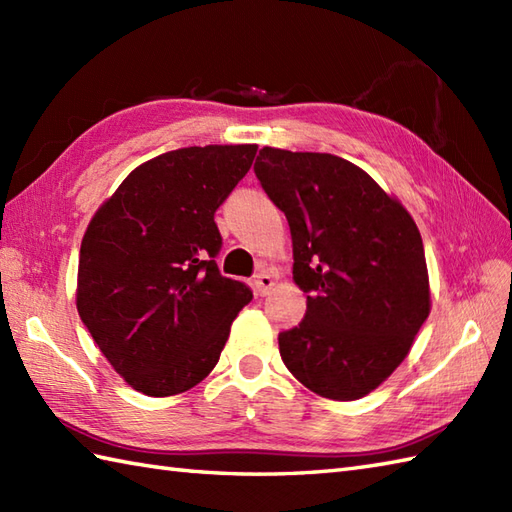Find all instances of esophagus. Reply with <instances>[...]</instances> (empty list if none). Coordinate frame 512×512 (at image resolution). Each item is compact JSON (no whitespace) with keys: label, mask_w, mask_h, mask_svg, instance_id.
Returning a JSON list of instances; mask_svg holds the SVG:
<instances>
[{"label":"esophagus","mask_w":512,"mask_h":512,"mask_svg":"<svg viewBox=\"0 0 512 512\" xmlns=\"http://www.w3.org/2000/svg\"><path fill=\"white\" fill-rule=\"evenodd\" d=\"M273 286H275V279H273V275H268V273H259L257 277H255V290L259 292V295H268L270 290H273Z\"/></svg>","instance_id":"1"}]
</instances>
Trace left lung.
Masks as SVG:
<instances>
[{
    "mask_svg": "<svg viewBox=\"0 0 512 512\" xmlns=\"http://www.w3.org/2000/svg\"><path fill=\"white\" fill-rule=\"evenodd\" d=\"M255 173L292 235L306 317L279 334L288 372L314 394L358 400L405 361L431 312L416 222L396 195L332 154L264 147Z\"/></svg>",
    "mask_w": 512,
    "mask_h": 512,
    "instance_id": "left-lung-1",
    "label": "left lung"
}]
</instances>
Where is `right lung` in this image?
Instances as JSON below:
<instances>
[{"label":"right lung","instance_id":"add662e5","mask_svg":"<svg viewBox=\"0 0 512 512\" xmlns=\"http://www.w3.org/2000/svg\"><path fill=\"white\" fill-rule=\"evenodd\" d=\"M257 145L167 151L118 184L83 235L76 310L103 356L145 396H176L220 361L231 325L253 299L220 275L213 215Z\"/></svg>","mask_w":512,"mask_h":512}]
</instances>
